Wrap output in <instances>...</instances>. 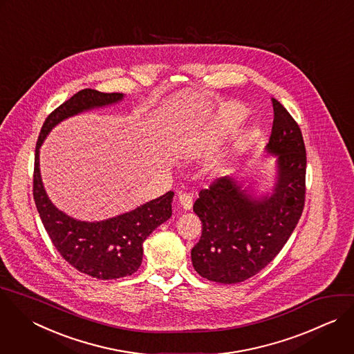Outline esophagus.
Here are the masks:
<instances>
[{
    "label": "esophagus",
    "mask_w": 354,
    "mask_h": 354,
    "mask_svg": "<svg viewBox=\"0 0 354 354\" xmlns=\"http://www.w3.org/2000/svg\"><path fill=\"white\" fill-rule=\"evenodd\" d=\"M178 202L184 210H189L192 207V195L187 192H178Z\"/></svg>",
    "instance_id": "1"
}]
</instances>
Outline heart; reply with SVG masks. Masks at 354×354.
Instances as JSON below:
<instances>
[{"label": "heart", "instance_id": "heart-1", "mask_svg": "<svg viewBox=\"0 0 354 354\" xmlns=\"http://www.w3.org/2000/svg\"><path fill=\"white\" fill-rule=\"evenodd\" d=\"M243 116V111L238 106H231L228 108L223 115H221V120L218 124V131L220 133H225L231 129H234L238 122L241 120V118Z\"/></svg>", "mask_w": 354, "mask_h": 354}]
</instances>
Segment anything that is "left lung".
<instances>
[{
  "label": "left lung",
  "mask_w": 354,
  "mask_h": 354,
  "mask_svg": "<svg viewBox=\"0 0 354 354\" xmlns=\"http://www.w3.org/2000/svg\"><path fill=\"white\" fill-rule=\"evenodd\" d=\"M274 120L267 151L277 156L274 192L259 199L232 177L216 178L199 192L194 212L202 235L192 248L194 268L220 283L242 282L263 270L293 232L306 198V148L299 124L271 98Z\"/></svg>",
  "instance_id": "left-lung-1"
}]
</instances>
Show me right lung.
Wrapping results in <instances>:
<instances>
[{
    "instance_id": "1",
    "label": "right lung",
    "mask_w": 354,
    "mask_h": 354,
    "mask_svg": "<svg viewBox=\"0 0 354 354\" xmlns=\"http://www.w3.org/2000/svg\"><path fill=\"white\" fill-rule=\"evenodd\" d=\"M120 93L86 88L53 111L40 131L33 173V196L43 225L59 254L76 270L98 279H116L134 274L142 261V243L149 234L171 216L173 191L118 217L86 223L58 210L48 199L39 167L40 147L54 126L66 118L97 106L115 104Z\"/></svg>"
}]
</instances>
